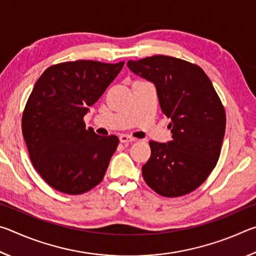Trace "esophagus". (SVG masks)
<instances>
[{"label": "esophagus", "instance_id": "esophagus-1", "mask_svg": "<svg viewBox=\"0 0 256 256\" xmlns=\"http://www.w3.org/2000/svg\"><path fill=\"white\" fill-rule=\"evenodd\" d=\"M120 141L122 142V144H125V142H133L136 141V138L130 136H126V134H120Z\"/></svg>", "mask_w": 256, "mask_h": 256}]
</instances>
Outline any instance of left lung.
<instances>
[{"instance_id":"8db88e82","label":"left lung","mask_w":256,"mask_h":256,"mask_svg":"<svg viewBox=\"0 0 256 256\" xmlns=\"http://www.w3.org/2000/svg\"><path fill=\"white\" fill-rule=\"evenodd\" d=\"M128 66L152 82L162 110L170 118L172 141H150L144 180L162 196H185L208 178L218 162L226 128L222 104L204 71L184 60L156 55L128 60Z\"/></svg>"}]
</instances>
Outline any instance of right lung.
<instances>
[{
  "label": "right lung",
  "instance_id": "obj_1",
  "mask_svg": "<svg viewBox=\"0 0 256 256\" xmlns=\"http://www.w3.org/2000/svg\"><path fill=\"white\" fill-rule=\"evenodd\" d=\"M123 66L82 60L60 63L34 86L22 134L34 170L56 190L82 194L105 176L118 138L97 136L86 128L84 118Z\"/></svg>",
  "mask_w": 256,
  "mask_h": 256
}]
</instances>
